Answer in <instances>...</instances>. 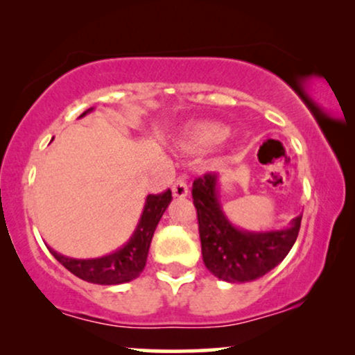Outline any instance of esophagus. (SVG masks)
<instances>
[{
  "mask_svg": "<svg viewBox=\"0 0 355 355\" xmlns=\"http://www.w3.org/2000/svg\"><path fill=\"white\" fill-rule=\"evenodd\" d=\"M187 193H189V186H187L186 179L178 178L176 182L173 184V196L178 198H184V197H187Z\"/></svg>",
  "mask_w": 355,
  "mask_h": 355,
  "instance_id": "34e87169",
  "label": "esophagus"
}]
</instances>
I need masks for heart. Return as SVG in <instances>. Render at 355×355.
I'll return each mask as SVG.
<instances>
[{"label": "heart", "instance_id": "heart-1", "mask_svg": "<svg viewBox=\"0 0 355 355\" xmlns=\"http://www.w3.org/2000/svg\"><path fill=\"white\" fill-rule=\"evenodd\" d=\"M227 134H230V130H227L226 125L218 123H200L189 125L182 132L178 144L186 152H203V150L221 144L227 137Z\"/></svg>", "mask_w": 355, "mask_h": 355}]
</instances>
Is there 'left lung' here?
I'll list each match as a JSON object with an SVG mask.
<instances>
[{
  "instance_id": "8db88e82",
  "label": "left lung",
  "mask_w": 355,
  "mask_h": 355,
  "mask_svg": "<svg viewBox=\"0 0 355 355\" xmlns=\"http://www.w3.org/2000/svg\"><path fill=\"white\" fill-rule=\"evenodd\" d=\"M203 263L227 283L259 279L286 259L297 239L302 215L278 231L254 232L227 220L218 198V174L208 173L192 184Z\"/></svg>"
}]
</instances>
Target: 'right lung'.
Listing matches in <instances>:
<instances>
[{"mask_svg":"<svg viewBox=\"0 0 355 355\" xmlns=\"http://www.w3.org/2000/svg\"><path fill=\"white\" fill-rule=\"evenodd\" d=\"M94 108L84 111L79 118H84ZM171 200L173 196L169 189L166 192L158 193V196H152V193L147 196L144 211L140 215L134 234L113 254L98 257V259H72V257L58 254L51 247H48V249L66 270H69L72 275L87 281V283L101 286L129 283L144 271L153 232Z\"/></svg>","mask_w":355,"mask_h":355,"instance_id":"1","label":"right lung"}]
</instances>
